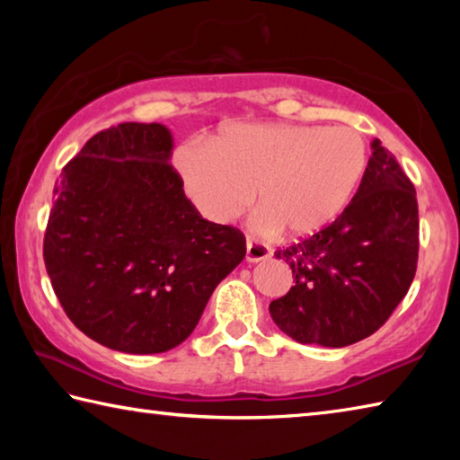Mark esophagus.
<instances>
[{
	"mask_svg": "<svg viewBox=\"0 0 460 460\" xmlns=\"http://www.w3.org/2000/svg\"><path fill=\"white\" fill-rule=\"evenodd\" d=\"M245 258H247V261H263V260L271 258V249L266 243H261V241L249 237Z\"/></svg>",
	"mask_w": 460,
	"mask_h": 460,
	"instance_id": "1",
	"label": "esophagus"
}]
</instances>
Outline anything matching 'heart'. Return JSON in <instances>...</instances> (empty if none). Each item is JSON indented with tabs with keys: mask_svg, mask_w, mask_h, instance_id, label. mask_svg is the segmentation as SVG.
<instances>
[{
	"mask_svg": "<svg viewBox=\"0 0 460 460\" xmlns=\"http://www.w3.org/2000/svg\"><path fill=\"white\" fill-rule=\"evenodd\" d=\"M174 160L186 194L207 219H237L253 190L261 231L308 237L345 211L367 166V142L345 126L239 123L211 146H182Z\"/></svg>",
	"mask_w": 460,
	"mask_h": 460,
	"instance_id": "heart-1",
	"label": "heart"
}]
</instances>
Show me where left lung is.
Wrapping results in <instances>:
<instances>
[{
    "mask_svg": "<svg viewBox=\"0 0 460 460\" xmlns=\"http://www.w3.org/2000/svg\"><path fill=\"white\" fill-rule=\"evenodd\" d=\"M418 245L416 189L376 139L345 211L314 235L276 249L296 284L271 302L270 314L302 345L347 347L367 339L408 294Z\"/></svg>",
    "mask_w": 460,
    "mask_h": 460,
    "instance_id": "left-lung-1",
    "label": "left lung"
}]
</instances>
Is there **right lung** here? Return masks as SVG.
Returning <instances> with one entry per match:
<instances>
[{"label": "right lung", "instance_id": "right-lung-1", "mask_svg": "<svg viewBox=\"0 0 460 460\" xmlns=\"http://www.w3.org/2000/svg\"><path fill=\"white\" fill-rule=\"evenodd\" d=\"M160 123H119L62 168L44 233L54 294L89 339L164 353L189 337L217 284L245 258V235L202 219L170 164Z\"/></svg>", "mask_w": 460, "mask_h": 460}]
</instances>
